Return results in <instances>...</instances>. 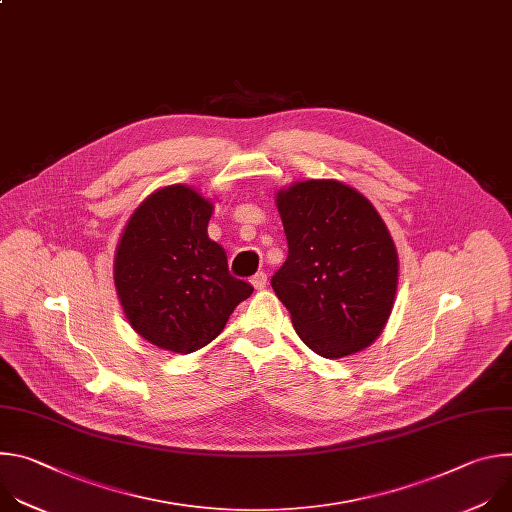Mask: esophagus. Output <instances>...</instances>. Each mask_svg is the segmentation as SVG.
I'll use <instances>...</instances> for the list:
<instances>
[{"mask_svg": "<svg viewBox=\"0 0 512 512\" xmlns=\"http://www.w3.org/2000/svg\"><path fill=\"white\" fill-rule=\"evenodd\" d=\"M251 283H253V287L255 289H265V285H267V273H263V271H259V273H255L253 275V279H251Z\"/></svg>", "mask_w": 512, "mask_h": 512, "instance_id": "obj_1", "label": "esophagus"}]
</instances>
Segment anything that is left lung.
<instances>
[{"mask_svg": "<svg viewBox=\"0 0 512 512\" xmlns=\"http://www.w3.org/2000/svg\"><path fill=\"white\" fill-rule=\"evenodd\" d=\"M275 204L289 251L271 287L302 342L324 358L371 346L399 281L397 249L373 202L338 180H302Z\"/></svg>", "mask_w": 512, "mask_h": 512, "instance_id": "1", "label": "left lung"}]
</instances>
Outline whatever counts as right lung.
Masks as SVG:
<instances>
[{"label": "right lung", "instance_id": "add662e5", "mask_svg": "<svg viewBox=\"0 0 512 512\" xmlns=\"http://www.w3.org/2000/svg\"><path fill=\"white\" fill-rule=\"evenodd\" d=\"M212 200L186 184L158 188L129 216L113 259L117 298L148 342L190 354L223 332L253 294L229 273L225 249L208 239Z\"/></svg>", "mask_w": 512, "mask_h": 512}]
</instances>
